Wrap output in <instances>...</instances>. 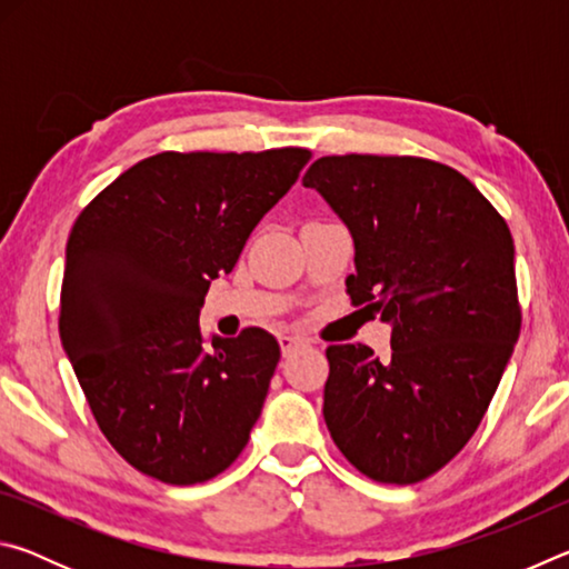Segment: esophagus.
I'll use <instances>...</instances> for the list:
<instances>
[{
    "label": "esophagus",
    "mask_w": 569,
    "mask_h": 569,
    "mask_svg": "<svg viewBox=\"0 0 569 569\" xmlns=\"http://www.w3.org/2000/svg\"><path fill=\"white\" fill-rule=\"evenodd\" d=\"M278 343H281V351H283V356L293 353L296 349H301V346H306V341L301 339V336H288V333L278 336Z\"/></svg>",
    "instance_id": "obj_1"
}]
</instances>
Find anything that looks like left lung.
Returning <instances> with one entry per match:
<instances>
[{"label": "left lung", "instance_id": "8db88e82", "mask_svg": "<svg viewBox=\"0 0 569 569\" xmlns=\"http://www.w3.org/2000/svg\"><path fill=\"white\" fill-rule=\"evenodd\" d=\"M303 186L353 238V306L391 326V356L326 349L323 419L366 477L413 485L475 435L515 351V240L455 168L423 158H319Z\"/></svg>", "mask_w": 569, "mask_h": 569}]
</instances>
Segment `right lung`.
<instances>
[{
	"label": "right lung",
	"mask_w": 569,
	"mask_h": 569,
	"mask_svg": "<svg viewBox=\"0 0 569 569\" xmlns=\"http://www.w3.org/2000/svg\"><path fill=\"white\" fill-rule=\"evenodd\" d=\"M308 158L303 148L160 152L74 220L62 349L102 435L142 475L198 485L248 445L281 346L263 329L206 346L198 316Z\"/></svg>",
	"instance_id": "add662e5"
}]
</instances>
